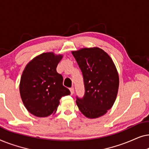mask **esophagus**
<instances>
[{"mask_svg": "<svg viewBox=\"0 0 149 149\" xmlns=\"http://www.w3.org/2000/svg\"><path fill=\"white\" fill-rule=\"evenodd\" d=\"M70 91L71 95L74 94V88H73V87H71V88H70Z\"/></svg>", "mask_w": 149, "mask_h": 149, "instance_id": "obj_1", "label": "esophagus"}]
</instances>
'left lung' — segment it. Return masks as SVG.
Listing matches in <instances>:
<instances>
[{
	"instance_id": "obj_1",
	"label": "left lung",
	"mask_w": 149,
	"mask_h": 149,
	"mask_svg": "<svg viewBox=\"0 0 149 149\" xmlns=\"http://www.w3.org/2000/svg\"><path fill=\"white\" fill-rule=\"evenodd\" d=\"M82 71L85 92L77 104L89 119L102 117L113 107L117 98L119 77L113 60L107 52L94 47L72 51Z\"/></svg>"
}]
</instances>
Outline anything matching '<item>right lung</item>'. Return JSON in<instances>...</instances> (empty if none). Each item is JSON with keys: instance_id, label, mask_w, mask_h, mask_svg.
<instances>
[{"instance_id": "1", "label": "right lung", "mask_w": 149, "mask_h": 149, "mask_svg": "<svg viewBox=\"0 0 149 149\" xmlns=\"http://www.w3.org/2000/svg\"><path fill=\"white\" fill-rule=\"evenodd\" d=\"M62 54L46 52L30 61L22 72L19 93L26 109L38 117L56 113L62 96L70 94L56 68Z\"/></svg>"}]
</instances>
